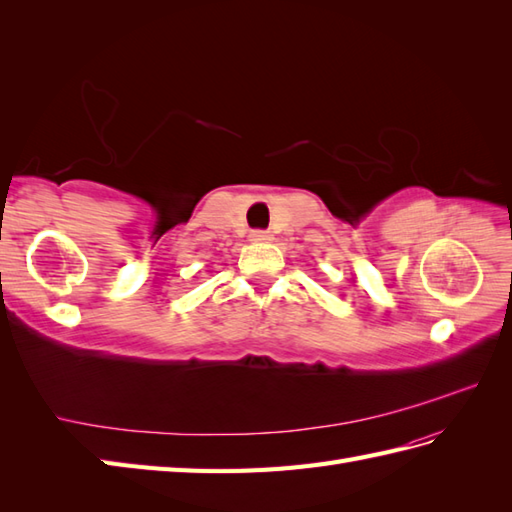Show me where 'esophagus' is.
Wrapping results in <instances>:
<instances>
[{
	"label": "esophagus",
	"mask_w": 512,
	"mask_h": 512,
	"mask_svg": "<svg viewBox=\"0 0 512 512\" xmlns=\"http://www.w3.org/2000/svg\"><path fill=\"white\" fill-rule=\"evenodd\" d=\"M273 235L268 231H262V228H257V231H250V242H270Z\"/></svg>",
	"instance_id": "esophagus-1"
}]
</instances>
